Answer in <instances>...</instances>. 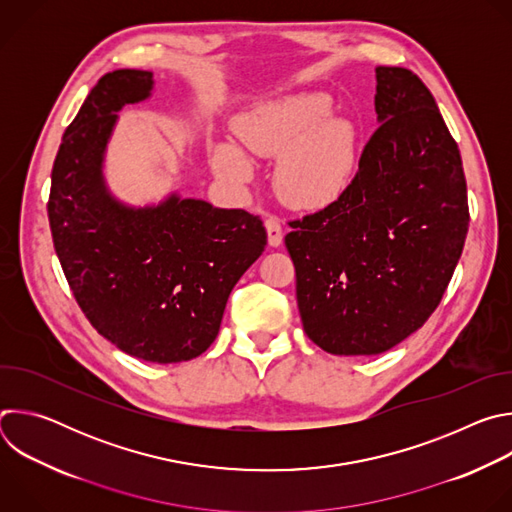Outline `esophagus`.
<instances>
[{
	"label": "esophagus",
	"mask_w": 512,
	"mask_h": 512,
	"mask_svg": "<svg viewBox=\"0 0 512 512\" xmlns=\"http://www.w3.org/2000/svg\"><path fill=\"white\" fill-rule=\"evenodd\" d=\"M265 229H267V241H269V245H271V247H279V245H281V239H283V229H281L279 218L267 216V218H265Z\"/></svg>",
	"instance_id": "1"
}]
</instances>
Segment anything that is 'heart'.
I'll list each match as a JSON object with an SVG mask.
<instances>
[{"instance_id":"b5f03b06","label":"heart","mask_w":512,"mask_h":512,"mask_svg":"<svg viewBox=\"0 0 512 512\" xmlns=\"http://www.w3.org/2000/svg\"><path fill=\"white\" fill-rule=\"evenodd\" d=\"M332 103L322 93L283 97L257 107L237 121V135L247 150L259 156H279L277 188L296 208H324L346 190L354 160L356 133L344 119H326ZM218 176L243 184L251 164L231 143L212 152Z\"/></svg>"}]
</instances>
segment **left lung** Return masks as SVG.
Wrapping results in <instances>:
<instances>
[{"label": "left lung", "mask_w": 512, "mask_h": 512, "mask_svg": "<svg viewBox=\"0 0 512 512\" xmlns=\"http://www.w3.org/2000/svg\"><path fill=\"white\" fill-rule=\"evenodd\" d=\"M379 127L332 204L289 221L285 247L308 338L381 354L440 306L470 210L458 143L415 72L377 68Z\"/></svg>", "instance_id": "left-lung-1"}]
</instances>
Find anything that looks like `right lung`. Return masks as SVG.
I'll return each mask as SVG.
<instances>
[{
  "mask_svg": "<svg viewBox=\"0 0 512 512\" xmlns=\"http://www.w3.org/2000/svg\"><path fill=\"white\" fill-rule=\"evenodd\" d=\"M152 72L119 68L91 89L62 135L48 198L54 251L79 308L119 350L148 362L202 354L231 289L265 251L257 214L170 196L127 208L101 164L117 111L152 91Z\"/></svg>",
  "mask_w": 512,
  "mask_h": 512,
  "instance_id": "add662e5",
  "label": "right lung"
}]
</instances>
